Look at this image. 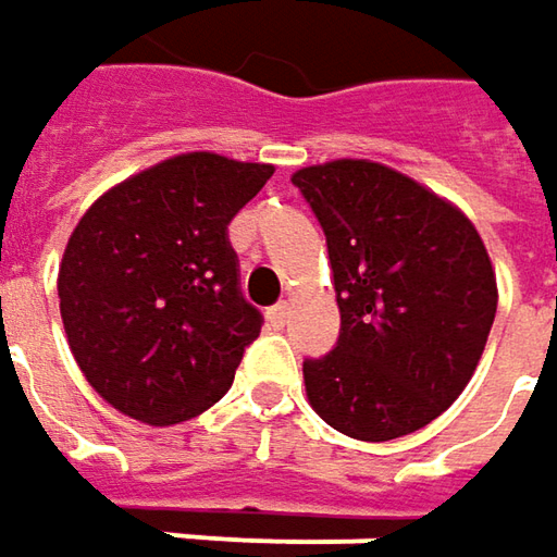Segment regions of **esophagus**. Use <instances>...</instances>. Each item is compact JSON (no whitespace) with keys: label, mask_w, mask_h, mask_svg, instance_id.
I'll list each match as a JSON object with an SVG mask.
<instances>
[{"label":"esophagus","mask_w":557,"mask_h":557,"mask_svg":"<svg viewBox=\"0 0 557 557\" xmlns=\"http://www.w3.org/2000/svg\"><path fill=\"white\" fill-rule=\"evenodd\" d=\"M286 318H289V302H277L274 308H268V321H271V326H283L286 324Z\"/></svg>","instance_id":"1"}]
</instances>
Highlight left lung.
Masks as SVG:
<instances>
[{"mask_svg":"<svg viewBox=\"0 0 557 557\" xmlns=\"http://www.w3.org/2000/svg\"><path fill=\"white\" fill-rule=\"evenodd\" d=\"M326 236L336 349L305 361L308 405L364 443L436 421L465 393L496 318L498 286L471 218L368 158L293 174Z\"/></svg>","mask_w":557,"mask_h":557,"instance_id":"obj_1","label":"left lung"}]
</instances>
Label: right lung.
Returning <instances> with one entry per match:
<instances>
[{
	"label": "right lung",
	"mask_w": 557,
	"mask_h": 557,
	"mask_svg": "<svg viewBox=\"0 0 557 557\" xmlns=\"http://www.w3.org/2000/svg\"><path fill=\"white\" fill-rule=\"evenodd\" d=\"M271 174L183 152L86 208L59 264L61 324L86 383L121 414L171 426L231 389L261 314L239 293L227 224Z\"/></svg>",
	"instance_id": "obj_1"
}]
</instances>
